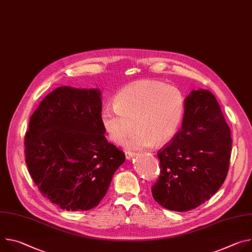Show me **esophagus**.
<instances>
[{"label": "esophagus", "mask_w": 252, "mask_h": 252, "mask_svg": "<svg viewBox=\"0 0 252 252\" xmlns=\"http://www.w3.org/2000/svg\"><path fill=\"white\" fill-rule=\"evenodd\" d=\"M133 156H134V153H133V152H130V151H126V158L127 159H130Z\"/></svg>", "instance_id": "esophagus-1"}]
</instances>
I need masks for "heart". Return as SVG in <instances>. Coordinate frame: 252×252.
I'll return each instance as SVG.
<instances>
[{
    "mask_svg": "<svg viewBox=\"0 0 252 252\" xmlns=\"http://www.w3.org/2000/svg\"><path fill=\"white\" fill-rule=\"evenodd\" d=\"M115 106L101 111V125L109 138L126 148L142 150L170 142L182 126L186 98L176 87L158 80L132 83L122 89L114 98Z\"/></svg>",
    "mask_w": 252,
    "mask_h": 252,
    "instance_id": "b5f03b06",
    "label": "heart"
}]
</instances>
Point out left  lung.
I'll list each match as a JSON object with an SVG mask.
<instances>
[{
	"mask_svg": "<svg viewBox=\"0 0 252 252\" xmlns=\"http://www.w3.org/2000/svg\"><path fill=\"white\" fill-rule=\"evenodd\" d=\"M232 139L220 103L205 90L186 99L183 126L158 153L160 172L152 187L166 209L188 211L208 200L225 181Z\"/></svg>",
	"mask_w": 252,
	"mask_h": 252,
	"instance_id": "left-lung-1",
	"label": "left lung"
}]
</instances>
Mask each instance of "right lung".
I'll list each match as a JSON object with an SVG mask.
<instances>
[{
  "instance_id": "add662e5",
  "label": "right lung",
  "mask_w": 252,
  "mask_h": 252,
  "mask_svg": "<svg viewBox=\"0 0 252 252\" xmlns=\"http://www.w3.org/2000/svg\"><path fill=\"white\" fill-rule=\"evenodd\" d=\"M97 89L60 87L32 115L25 134L30 175L42 194L62 209L96 206L125 153L106 140Z\"/></svg>"
}]
</instances>
